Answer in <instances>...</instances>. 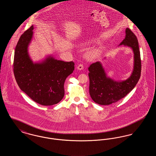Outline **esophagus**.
I'll return each mask as SVG.
<instances>
[{
  "label": "esophagus",
  "mask_w": 156,
  "mask_h": 156,
  "mask_svg": "<svg viewBox=\"0 0 156 156\" xmlns=\"http://www.w3.org/2000/svg\"><path fill=\"white\" fill-rule=\"evenodd\" d=\"M77 69H80V70H81L83 69V65L82 64H79L78 66H77Z\"/></svg>",
  "instance_id": "1"
}]
</instances>
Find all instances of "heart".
Listing matches in <instances>:
<instances>
[{"label": "heart", "instance_id": "1", "mask_svg": "<svg viewBox=\"0 0 156 156\" xmlns=\"http://www.w3.org/2000/svg\"><path fill=\"white\" fill-rule=\"evenodd\" d=\"M99 53H100V51L98 48L91 49L87 52V57L88 58H96L99 55Z\"/></svg>", "mask_w": 156, "mask_h": 156}]
</instances>
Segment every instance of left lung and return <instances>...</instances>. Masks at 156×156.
<instances>
[{
    "instance_id": "left-lung-1",
    "label": "left lung",
    "mask_w": 156,
    "mask_h": 156,
    "mask_svg": "<svg viewBox=\"0 0 156 156\" xmlns=\"http://www.w3.org/2000/svg\"><path fill=\"white\" fill-rule=\"evenodd\" d=\"M120 45H127L133 49V71L125 81L115 82L106 77L99 62L92 64L88 68L89 94L97 104L108 105L119 101L133 89L140 78L141 64L139 43L136 35L130 29H126V37Z\"/></svg>"
}]
</instances>
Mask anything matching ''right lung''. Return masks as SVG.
Returning a JSON list of instances; mask_svg holds the SVG:
<instances>
[{"label": "right lung", "mask_w": 156, "mask_h": 156, "mask_svg": "<svg viewBox=\"0 0 156 156\" xmlns=\"http://www.w3.org/2000/svg\"><path fill=\"white\" fill-rule=\"evenodd\" d=\"M31 26L20 36L15 48L13 72L19 88L34 102L44 106L58 104L64 96V82L74 70L73 61L49 57L33 64L27 52L33 36Z\"/></svg>", "instance_id": "obj_1"}]
</instances>
